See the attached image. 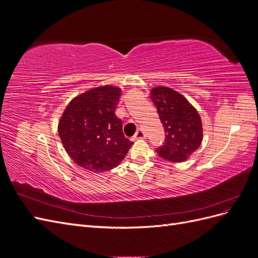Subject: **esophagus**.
Wrapping results in <instances>:
<instances>
[{"label":"esophagus","instance_id":"1","mask_svg":"<svg viewBox=\"0 0 258 258\" xmlns=\"http://www.w3.org/2000/svg\"><path fill=\"white\" fill-rule=\"evenodd\" d=\"M145 138H146V136H145V134H144V131H143L142 129H139V130L137 131L136 136H135V139L140 140V139H145Z\"/></svg>","mask_w":258,"mask_h":258}]
</instances>
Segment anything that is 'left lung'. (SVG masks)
Instances as JSON below:
<instances>
[{
    "label": "left lung",
    "instance_id": "1",
    "mask_svg": "<svg viewBox=\"0 0 258 258\" xmlns=\"http://www.w3.org/2000/svg\"><path fill=\"white\" fill-rule=\"evenodd\" d=\"M150 98L157 107L166 132L165 144L156 150L161 158L183 162L197 151L204 138L200 115L187 99L168 87H155Z\"/></svg>",
    "mask_w": 258,
    "mask_h": 258
}]
</instances>
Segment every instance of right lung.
Listing matches in <instances>:
<instances>
[{
  "label": "right lung",
  "instance_id": "1",
  "mask_svg": "<svg viewBox=\"0 0 258 258\" xmlns=\"http://www.w3.org/2000/svg\"><path fill=\"white\" fill-rule=\"evenodd\" d=\"M121 92L112 85L89 89L70 101L60 117L58 134L66 152L91 172L117 167L134 144L124 138L122 121L115 115Z\"/></svg>",
  "mask_w": 258,
  "mask_h": 258
}]
</instances>
